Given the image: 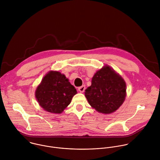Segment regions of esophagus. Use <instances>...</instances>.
Masks as SVG:
<instances>
[{"label": "esophagus", "instance_id": "1", "mask_svg": "<svg viewBox=\"0 0 160 160\" xmlns=\"http://www.w3.org/2000/svg\"><path fill=\"white\" fill-rule=\"evenodd\" d=\"M85 88H86V87H85V86H81V87H79V88H78V90H79V92H83L84 91V90H85Z\"/></svg>", "mask_w": 160, "mask_h": 160}]
</instances>
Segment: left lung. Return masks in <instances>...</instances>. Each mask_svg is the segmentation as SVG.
I'll list each match as a JSON object with an SVG mask.
<instances>
[{
	"label": "left lung",
	"instance_id": "8db88e82",
	"mask_svg": "<svg viewBox=\"0 0 160 160\" xmlns=\"http://www.w3.org/2000/svg\"><path fill=\"white\" fill-rule=\"evenodd\" d=\"M126 82L122 77L109 66L98 71L91 86L85 90L89 104L97 111L111 114L123 103L126 96Z\"/></svg>",
	"mask_w": 160,
	"mask_h": 160
}]
</instances>
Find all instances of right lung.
Returning a JSON list of instances; mask_svg holds the SVG:
<instances>
[{"instance_id":"obj_1","label":"right lung","mask_w":160,"mask_h":160,"mask_svg":"<svg viewBox=\"0 0 160 160\" xmlns=\"http://www.w3.org/2000/svg\"><path fill=\"white\" fill-rule=\"evenodd\" d=\"M77 93L64 74L51 71L43 78L35 95L39 105L46 111L61 114Z\"/></svg>"}]
</instances>
